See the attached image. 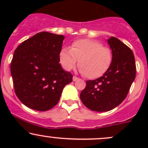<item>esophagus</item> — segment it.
Segmentation results:
<instances>
[{"mask_svg":"<svg viewBox=\"0 0 148 148\" xmlns=\"http://www.w3.org/2000/svg\"><path fill=\"white\" fill-rule=\"evenodd\" d=\"M79 79L77 77V76H73V81H77V80H79Z\"/></svg>","mask_w":148,"mask_h":148,"instance_id":"obj_1","label":"esophagus"}]
</instances>
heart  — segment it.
I'll use <instances>...</instances> for the list:
<instances>
[{"label": "heart", "instance_id": "1", "mask_svg": "<svg viewBox=\"0 0 148 148\" xmlns=\"http://www.w3.org/2000/svg\"><path fill=\"white\" fill-rule=\"evenodd\" d=\"M59 59L65 70H71L79 61L80 72L89 79H97L106 73L111 67L113 53L101 42L83 39L74 42L71 49L63 47Z\"/></svg>", "mask_w": 148, "mask_h": 148}]
</instances>
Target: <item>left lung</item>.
<instances>
[{
    "label": "left lung",
    "instance_id": "obj_1",
    "mask_svg": "<svg viewBox=\"0 0 148 148\" xmlns=\"http://www.w3.org/2000/svg\"><path fill=\"white\" fill-rule=\"evenodd\" d=\"M108 43L113 53L111 67L101 77L86 81L80 95L83 103L94 111H111L120 104L136 77L135 58L130 47L114 37Z\"/></svg>",
    "mask_w": 148,
    "mask_h": 148
}]
</instances>
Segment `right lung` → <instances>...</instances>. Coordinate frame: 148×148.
Segmentation results:
<instances>
[{"mask_svg": "<svg viewBox=\"0 0 148 148\" xmlns=\"http://www.w3.org/2000/svg\"><path fill=\"white\" fill-rule=\"evenodd\" d=\"M64 37L41 32L25 40L14 51L10 65L14 92L32 109L46 111L58 102L72 74L59 63Z\"/></svg>", "mask_w": 148, "mask_h": 148, "instance_id": "right-lung-1", "label": "right lung"}]
</instances>
